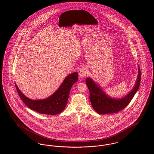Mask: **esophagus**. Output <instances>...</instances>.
<instances>
[{
	"instance_id": "esophagus-1",
	"label": "esophagus",
	"mask_w": 154,
	"mask_h": 154,
	"mask_svg": "<svg viewBox=\"0 0 154 154\" xmlns=\"http://www.w3.org/2000/svg\"><path fill=\"white\" fill-rule=\"evenodd\" d=\"M79 77L80 78H82V77H84L85 76H86L87 74V71L86 69H85V68L81 69L79 71Z\"/></svg>"
}]
</instances>
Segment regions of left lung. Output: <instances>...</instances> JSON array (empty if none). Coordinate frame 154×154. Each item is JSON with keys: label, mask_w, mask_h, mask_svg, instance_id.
<instances>
[{"label": "left lung", "mask_w": 154, "mask_h": 154, "mask_svg": "<svg viewBox=\"0 0 154 154\" xmlns=\"http://www.w3.org/2000/svg\"><path fill=\"white\" fill-rule=\"evenodd\" d=\"M141 81V72L139 67L138 76L135 85L128 95L120 99H114L107 95L92 79L87 78L86 84L89 91V99L92 107L99 114L117 113L125 109L132 100L138 89Z\"/></svg>", "instance_id": "left-lung-1"}]
</instances>
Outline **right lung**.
Returning a JSON list of instances; mask_svg holds the SVG:
<instances>
[{"instance_id":"right-lung-1","label":"right lung","mask_w":154,"mask_h":154,"mask_svg":"<svg viewBox=\"0 0 154 154\" xmlns=\"http://www.w3.org/2000/svg\"><path fill=\"white\" fill-rule=\"evenodd\" d=\"M78 80V73L67 75L58 89L50 97L41 100H32L24 95L15 84L17 92L21 100L30 109L38 113L56 115L62 112L67 103L70 91L74 83Z\"/></svg>"}]
</instances>
